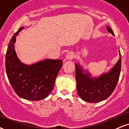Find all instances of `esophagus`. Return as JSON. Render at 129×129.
Segmentation results:
<instances>
[{"instance_id": "34e87169", "label": "esophagus", "mask_w": 129, "mask_h": 129, "mask_svg": "<svg viewBox=\"0 0 129 129\" xmlns=\"http://www.w3.org/2000/svg\"><path fill=\"white\" fill-rule=\"evenodd\" d=\"M75 55H74V54L73 53V52H69V53L67 54V55H66V58L67 60H72L73 58H74Z\"/></svg>"}]
</instances>
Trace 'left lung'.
I'll return each instance as SVG.
<instances>
[{
  "instance_id": "1",
  "label": "left lung",
  "mask_w": 129,
  "mask_h": 129,
  "mask_svg": "<svg viewBox=\"0 0 129 129\" xmlns=\"http://www.w3.org/2000/svg\"><path fill=\"white\" fill-rule=\"evenodd\" d=\"M107 30L114 35L113 31L108 26ZM107 74H103L99 78H90V74L85 73L80 66L75 63L76 82L78 94L84 101L96 103L105 100L110 96L118 83L120 77L121 58Z\"/></svg>"
}]
</instances>
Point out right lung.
<instances>
[{"mask_svg": "<svg viewBox=\"0 0 129 129\" xmlns=\"http://www.w3.org/2000/svg\"><path fill=\"white\" fill-rule=\"evenodd\" d=\"M23 28V27L19 28L9 41L6 53V75L19 97L37 101L46 98L52 91L63 61L46 59L31 65L21 63L16 54L14 44L16 36Z\"/></svg>", "mask_w": 129, "mask_h": 129, "instance_id": "add662e5", "label": "right lung"}]
</instances>
